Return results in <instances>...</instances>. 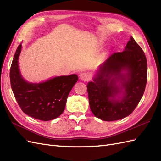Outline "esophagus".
Returning a JSON list of instances; mask_svg holds the SVG:
<instances>
[{
  "mask_svg": "<svg viewBox=\"0 0 161 161\" xmlns=\"http://www.w3.org/2000/svg\"><path fill=\"white\" fill-rule=\"evenodd\" d=\"M90 74L87 72H82L80 74V78L82 81H88L90 80Z\"/></svg>",
  "mask_w": 161,
  "mask_h": 161,
  "instance_id": "34e87169",
  "label": "esophagus"
}]
</instances>
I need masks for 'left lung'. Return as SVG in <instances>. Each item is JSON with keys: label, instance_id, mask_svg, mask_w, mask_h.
<instances>
[{"label": "left lung", "instance_id": "1", "mask_svg": "<svg viewBox=\"0 0 161 161\" xmlns=\"http://www.w3.org/2000/svg\"><path fill=\"white\" fill-rule=\"evenodd\" d=\"M146 82L145 54L131 36L123 51L111 54L87 85L92 112L106 121L130 115L143 96Z\"/></svg>", "mask_w": 161, "mask_h": 161}]
</instances>
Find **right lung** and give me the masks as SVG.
Masks as SVG:
<instances>
[{
  "mask_svg": "<svg viewBox=\"0 0 161 161\" xmlns=\"http://www.w3.org/2000/svg\"><path fill=\"white\" fill-rule=\"evenodd\" d=\"M21 48L20 44L10 69L11 86L17 102L28 116L45 121L56 119L65 110L68 95L78 76H57L40 83H30L22 77L19 68Z\"/></svg>",
  "mask_w": 161,
  "mask_h": 161,
  "instance_id": "right-lung-1",
  "label": "right lung"
}]
</instances>
